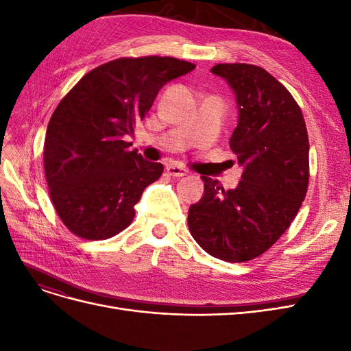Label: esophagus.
Returning <instances> with one entry per match:
<instances>
[{"mask_svg":"<svg viewBox=\"0 0 351 351\" xmlns=\"http://www.w3.org/2000/svg\"><path fill=\"white\" fill-rule=\"evenodd\" d=\"M165 169H167V173L173 177H183L189 173L184 167H180L177 164H168Z\"/></svg>","mask_w":351,"mask_h":351,"instance_id":"esophagus-1","label":"esophagus"}]
</instances>
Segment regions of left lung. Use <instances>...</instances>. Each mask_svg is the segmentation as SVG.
Segmentation results:
<instances>
[{
  "label": "left lung",
  "instance_id": "1",
  "mask_svg": "<svg viewBox=\"0 0 351 351\" xmlns=\"http://www.w3.org/2000/svg\"><path fill=\"white\" fill-rule=\"evenodd\" d=\"M210 71L236 95L230 147L243 174L230 190L202 176L204 196L189 208L187 224L210 256L246 262L267 252L299 212L309 184V137L300 107L267 70L236 62Z\"/></svg>",
  "mask_w": 351,
  "mask_h": 351
}]
</instances>
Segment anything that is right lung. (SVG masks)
Here are the masks:
<instances>
[{
  "instance_id": "add662e5",
  "label": "right lung",
  "mask_w": 351,
  "mask_h": 351,
  "mask_svg": "<svg viewBox=\"0 0 351 351\" xmlns=\"http://www.w3.org/2000/svg\"><path fill=\"white\" fill-rule=\"evenodd\" d=\"M195 67L173 57L117 58L84 74L58 104L44 168L52 205L73 234L105 240L132 224L134 205L164 167L132 151L124 136L165 83Z\"/></svg>"
}]
</instances>
